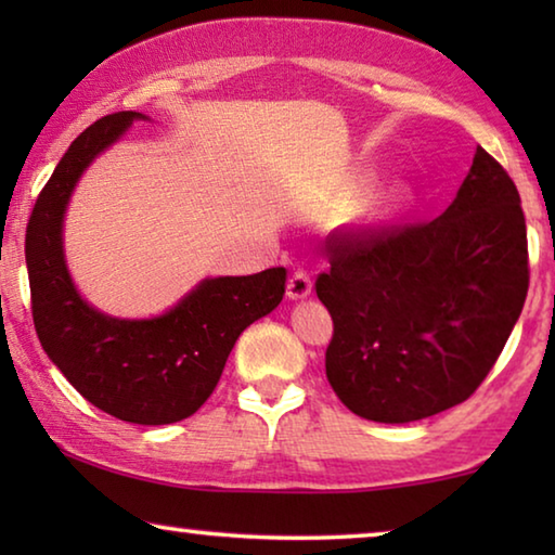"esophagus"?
Masks as SVG:
<instances>
[{"mask_svg":"<svg viewBox=\"0 0 555 555\" xmlns=\"http://www.w3.org/2000/svg\"><path fill=\"white\" fill-rule=\"evenodd\" d=\"M311 288H313V281H311V274L304 269H298L291 274L288 284H286V296L291 300H300V298H308L311 296Z\"/></svg>","mask_w":555,"mask_h":555,"instance_id":"esophagus-1","label":"esophagus"}]
</instances>
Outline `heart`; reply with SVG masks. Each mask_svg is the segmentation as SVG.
Returning <instances> with one entry per match:
<instances>
[{"instance_id": "1", "label": "heart", "mask_w": 555, "mask_h": 555, "mask_svg": "<svg viewBox=\"0 0 555 555\" xmlns=\"http://www.w3.org/2000/svg\"><path fill=\"white\" fill-rule=\"evenodd\" d=\"M411 203V191L406 185L393 183L382 191H374L357 201L352 212L343 220L347 232H370L382 228L384 222L397 218V215Z\"/></svg>"}]
</instances>
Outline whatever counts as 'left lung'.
<instances>
[{
    "mask_svg": "<svg viewBox=\"0 0 555 555\" xmlns=\"http://www.w3.org/2000/svg\"><path fill=\"white\" fill-rule=\"evenodd\" d=\"M315 294L333 318L325 374L357 416L409 424L475 393L529 291L521 198L477 146L440 218L333 232Z\"/></svg>",
    "mask_w": 555,
    "mask_h": 555,
    "instance_id": "1",
    "label": "left lung"
}]
</instances>
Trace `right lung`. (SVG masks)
<instances>
[{
  "label": "right lung",
  "mask_w": 555,
  "mask_h": 555,
  "mask_svg": "<svg viewBox=\"0 0 555 555\" xmlns=\"http://www.w3.org/2000/svg\"><path fill=\"white\" fill-rule=\"evenodd\" d=\"M142 112H115L75 139L55 166L26 228L36 335L51 362L92 406L127 424L164 426L193 416L220 382L247 325L274 311L286 269L203 279L164 315L129 321L78 294L63 255V218L75 183Z\"/></svg>",
  "instance_id": "1"
}]
</instances>
